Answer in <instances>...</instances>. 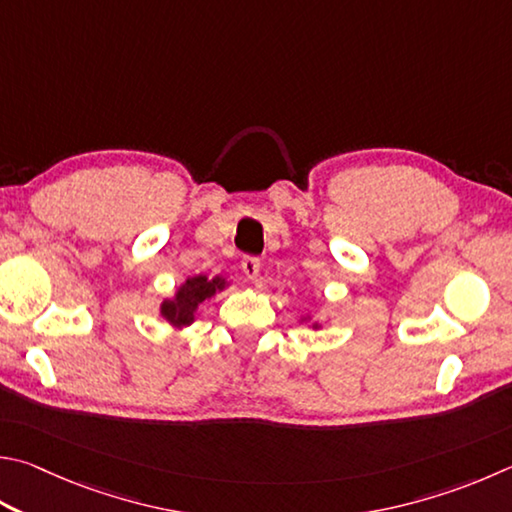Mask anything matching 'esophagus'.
Segmentation results:
<instances>
[{
    "mask_svg": "<svg viewBox=\"0 0 512 512\" xmlns=\"http://www.w3.org/2000/svg\"><path fill=\"white\" fill-rule=\"evenodd\" d=\"M259 266H262V262H259V257H255V255H246L244 259H241V271H244L248 280H255V277L259 275Z\"/></svg>",
    "mask_w": 512,
    "mask_h": 512,
    "instance_id": "1",
    "label": "esophagus"
}]
</instances>
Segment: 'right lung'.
Segmentation results:
<instances>
[{
	"instance_id": "obj_1",
	"label": "right lung",
	"mask_w": 512,
	"mask_h": 512,
	"mask_svg": "<svg viewBox=\"0 0 512 512\" xmlns=\"http://www.w3.org/2000/svg\"><path fill=\"white\" fill-rule=\"evenodd\" d=\"M224 280L221 277H215V280H208V277H192V280L185 282V286H181V291L176 293L174 300H167L161 306V313L165 320H170L176 327H185L194 320V311L197 306L208 300L210 295H215V291L224 288Z\"/></svg>"
}]
</instances>
